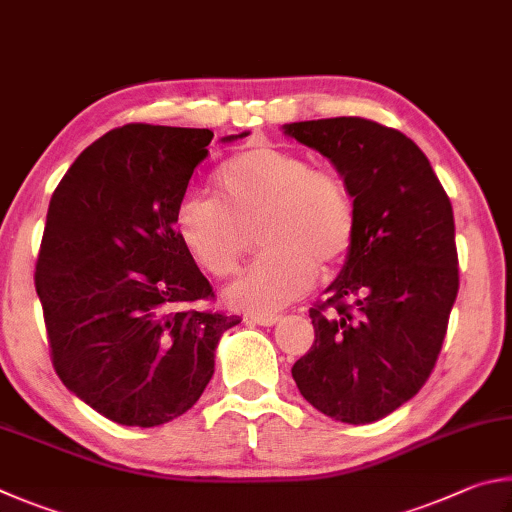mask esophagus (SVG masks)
<instances>
[{
    "label": "esophagus",
    "instance_id": "34e87169",
    "mask_svg": "<svg viewBox=\"0 0 512 512\" xmlns=\"http://www.w3.org/2000/svg\"><path fill=\"white\" fill-rule=\"evenodd\" d=\"M249 321H254L258 326H276L281 321V315H251Z\"/></svg>",
    "mask_w": 512,
    "mask_h": 512
}]
</instances>
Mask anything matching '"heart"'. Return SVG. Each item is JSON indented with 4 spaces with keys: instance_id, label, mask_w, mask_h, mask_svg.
<instances>
[{
    "instance_id": "b5f03b06",
    "label": "heart",
    "mask_w": 512,
    "mask_h": 512,
    "mask_svg": "<svg viewBox=\"0 0 512 512\" xmlns=\"http://www.w3.org/2000/svg\"><path fill=\"white\" fill-rule=\"evenodd\" d=\"M220 200L186 193L177 202L175 231L188 256L215 279L238 272L258 227L265 254L229 285V306L270 315L301 299L317 272L333 274L355 245L351 191L333 170L312 168L299 152L258 141L220 166Z\"/></svg>"
}]
</instances>
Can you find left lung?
Masks as SVG:
<instances>
[{"mask_svg":"<svg viewBox=\"0 0 512 512\" xmlns=\"http://www.w3.org/2000/svg\"><path fill=\"white\" fill-rule=\"evenodd\" d=\"M333 161L351 191L355 245L326 301L310 308L315 344L292 366L312 407L375 423L427 382L459 292L450 197L405 134L360 116L285 123Z\"/></svg>","mask_w":512,"mask_h":512,"instance_id":"obj_1","label":"left lung"}]
</instances>
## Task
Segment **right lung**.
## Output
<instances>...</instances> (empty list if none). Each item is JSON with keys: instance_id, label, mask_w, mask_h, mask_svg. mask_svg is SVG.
Here are the masks:
<instances>
[{"instance_id": "right-lung-1", "label": "right lung", "mask_w": 512, "mask_h": 512, "mask_svg": "<svg viewBox=\"0 0 512 512\" xmlns=\"http://www.w3.org/2000/svg\"><path fill=\"white\" fill-rule=\"evenodd\" d=\"M211 139L204 128L123 125L80 152L51 195L35 290L53 369L119 425L186 414L222 333L240 324L186 310L213 288L177 236L175 209Z\"/></svg>"}]
</instances>
